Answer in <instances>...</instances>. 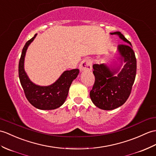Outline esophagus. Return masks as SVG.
<instances>
[{
    "label": "esophagus",
    "instance_id": "1",
    "mask_svg": "<svg viewBox=\"0 0 156 156\" xmlns=\"http://www.w3.org/2000/svg\"><path fill=\"white\" fill-rule=\"evenodd\" d=\"M79 68L81 71L84 70H92V62L88 59H84L81 62L79 65Z\"/></svg>",
    "mask_w": 156,
    "mask_h": 156
}]
</instances>
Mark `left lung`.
<instances>
[{
    "instance_id": "left-lung-1",
    "label": "left lung",
    "mask_w": 156,
    "mask_h": 156,
    "mask_svg": "<svg viewBox=\"0 0 156 156\" xmlns=\"http://www.w3.org/2000/svg\"><path fill=\"white\" fill-rule=\"evenodd\" d=\"M111 34L118 35L129 44L118 45V50L125 64L118 75L115 74L118 69H112L104 64L93 65L95 82L90 96L95 106L105 110L115 109L126 102L132 92L137 69L136 58L131 42L120 32H112Z\"/></svg>"
}]
</instances>
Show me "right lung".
<instances>
[{
  "label": "right lung",
  "instance_id": "right-lung-1",
  "mask_svg": "<svg viewBox=\"0 0 156 156\" xmlns=\"http://www.w3.org/2000/svg\"><path fill=\"white\" fill-rule=\"evenodd\" d=\"M29 40L22 51L19 64V76L25 96L32 106L40 110H54L62 105L68 96L72 81L77 77L79 69L65 71L53 84L48 86H39L33 84L24 69V60L28 45L36 37Z\"/></svg>",
  "mask_w": 156,
  "mask_h": 156
}]
</instances>
